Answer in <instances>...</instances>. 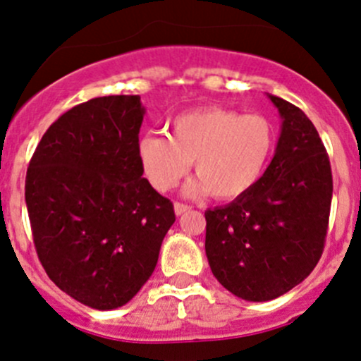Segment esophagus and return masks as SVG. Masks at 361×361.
I'll return each mask as SVG.
<instances>
[{
	"label": "esophagus",
	"instance_id": "1",
	"mask_svg": "<svg viewBox=\"0 0 361 361\" xmlns=\"http://www.w3.org/2000/svg\"><path fill=\"white\" fill-rule=\"evenodd\" d=\"M190 209H192V207H190V205L181 204V202H176V204H174V214H176V216H181V214L188 212Z\"/></svg>",
	"mask_w": 361,
	"mask_h": 361
}]
</instances>
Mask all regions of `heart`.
<instances>
[{"mask_svg":"<svg viewBox=\"0 0 361 361\" xmlns=\"http://www.w3.org/2000/svg\"><path fill=\"white\" fill-rule=\"evenodd\" d=\"M276 145V128L262 114L224 108H200L171 121L169 137H140L138 161L157 192H169L193 162L197 178L187 195L211 192L216 199H236L257 185Z\"/></svg>","mask_w":361,"mask_h":361,"instance_id":"1","label":"heart"}]
</instances>
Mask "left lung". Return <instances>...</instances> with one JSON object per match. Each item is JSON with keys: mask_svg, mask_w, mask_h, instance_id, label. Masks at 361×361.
<instances>
[{"mask_svg": "<svg viewBox=\"0 0 361 361\" xmlns=\"http://www.w3.org/2000/svg\"><path fill=\"white\" fill-rule=\"evenodd\" d=\"M269 99L283 120L271 164L247 193L205 211L212 274L247 302L274 300L314 271L332 200L331 162L314 123L291 102Z\"/></svg>", "mask_w": 361, "mask_h": 361, "instance_id": "1", "label": "left lung"}]
</instances>
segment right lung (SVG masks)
I'll use <instances>...</instances> for the list:
<instances>
[{"label":"right lung","instance_id":"obj_1","mask_svg":"<svg viewBox=\"0 0 361 361\" xmlns=\"http://www.w3.org/2000/svg\"><path fill=\"white\" fill-rule=\"evenodd\" d=\"M144 114L140 96L82 102L47 128L27 169L39 260L59 290L96 310L140 291L176 219L171 200L142 178Z\"/></svg>","mask_w":361,"mask_h":361}]
</instances>
